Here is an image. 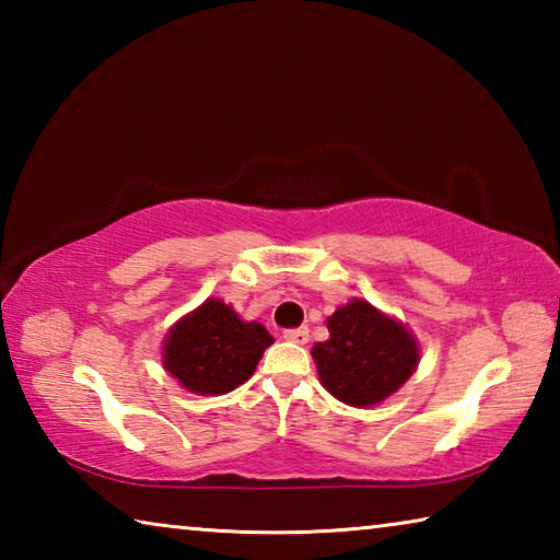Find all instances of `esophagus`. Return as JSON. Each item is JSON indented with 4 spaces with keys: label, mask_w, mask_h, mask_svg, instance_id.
Instances as JSON below:
<instances>
[{
    "label": "esophagus",
    "mask_w": 560,
    "mask_h": 560,
    "mask_svg": "<svg viewBox=\"0 0 560 560\" xmlns=\"http://www.w3.org/2000/svg\"><path fill=\"white\" fill-rule=\"evenodd\" d=\"M283 340H289V343H308V328H291V330H283Z\"/></svg>",
    "instance_id": "34e87169"
}]
</instances>
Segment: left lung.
Returning a JSON list of instances; mask_svg holds the SVG:
<instances>
[{
	"label": "left lung",
	"mask_w": 560,
	"mask_h": 560,
	"mask_svg": "<svg viewBox=\"0 0 560 560\" xmlns=\"http://www.w3.org/2000/svg\"><path fill=\"white\" fill-rule=\"evenodd\" d=\"M328 340L311 348L320 385L350 407H373L410 381L420 343L410 328L365 299H350L326 318Z\"/></svg>",
	"instance_id": "8db88e82"
}]
</instances>
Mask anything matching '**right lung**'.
I'll list each match as a JSON object with an SVG mask.
<instances>
[{
	"label": "right lung",
	"instance_id": "1",
	"mask_svg": "<svg viewBox=\"0 0 560 560\" xmlns=\"http://www.w3.org/2000/svg\"><path fill=\"white\" fill-rule=\"evenodd\" d=\"M273 343L257 320H244L222 299H207L167 330L163 368L195 395H224L249 381Z\"/></svg>",
	"mask_w": 560,
	"mask_h": 560
}]
</instances>
